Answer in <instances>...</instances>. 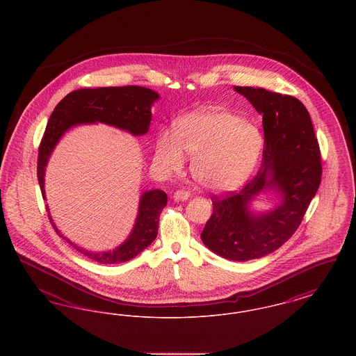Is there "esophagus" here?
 Returning <instances> with one entry per match:
<instances>
[{
	"instance_id": "obj_1",
	"label": "esophagus",
	"mask_w": 356,
	"mask_h": 356,
	"mask_svg": "<svg viewBox=\"0 0 356 356\" xmlns=\"http://www.w3.org/2000/svg\"><path fill=\"white\" fill-rule=\"evenodd\" d=\"M189 196H191L189 192L184 191V189H177V191L173 193V199H175V200H179V202H184Z\"/></svg>"
}]
</instances>
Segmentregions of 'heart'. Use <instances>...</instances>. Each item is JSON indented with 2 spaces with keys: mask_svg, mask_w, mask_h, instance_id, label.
<instances>
[{
  "mask_svg": "<svg viewBox=\"0 0 356 356\" xmlns=\"http://www.w3.org/2000/svg\"><path fill=\"white\" fill-rule=\"evenodd\" d=\"M263 148V136L254 124L236 115L202 109L180 120L175 136H161L156 145L159 163L168 170L184 164V152L193 156L192 175L212 191H229L254 170Z\"/></svg>",
  "mask_w": 356,
  "mask_h": 356,
  "instance_id": "b5f03b06",
  "label": "heart"
}]
</instances>
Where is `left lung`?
I'll use <instances>...</instances> for the list:
<instances>
[{"label":"left lung","mask_w":356,"mask_h":356,"mask_svg":"<svg viewBox=\"0 0 356 356\" xmlns=\"http://www.w3.org/2000/svg\"><path fill=\"white\" fill-rule=\"evenodd\" d=\"M235 90L263 115L261 167L238 192L211 197L213 212L202 240L224 259L245 261L271 254L295 234L321 186L322 160L309 113L298 99L263 88ZM267 187L281 195V204L254 216L249 203Z\"/></svg>","instance_id":"8db88e82"}]
</instances>
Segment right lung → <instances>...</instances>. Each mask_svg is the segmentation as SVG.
Masks as SVG:
<instances>
[{
	"instance_id": "obj_1",
	"label": "right lung",
	"mask_w": 356,
	"mask_h": 356,
	"mask_svg": "<svg viewBox=\"0 0 356 356\" xmlns=\"http://www.w3.org/2000/svg\"><path fill=\"white\" fill-rule=\"evenodd\" d=\"M157 99L159 95L154 90L137 85L83 88L67 95L54 108L38 148L37 177L42 197L45 199L44 176L47 163L56 144L69 128L86 122H104L132 135H145L152 119L151 105ZM167 193L160 189L143 193L132 234L116 250L108 252H90L77 247L58 232L49 212L48 218L56 232L86 257L102 264L124 263L144 251L156 238L160 213L167 205Z\"/></svg>"
}]
</instances>
